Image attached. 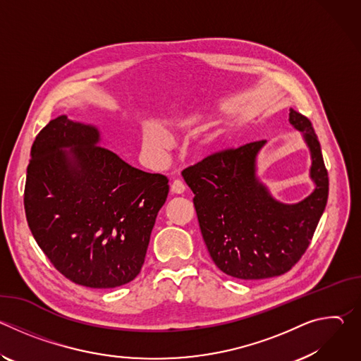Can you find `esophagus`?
Returning a JSON list of instances; mask_svg holds the SVG:
<instances>
[{
	"mask_svg": "<svg viewBox=\"0 0 361 361\" xmlns=\"http://www.w3.org/2000/svg\"><path fill=\"white\" fill-rule=\"evenodd\" d=\"M185 191V185L183 181L180 180H174L173 184H171V192L174 194H183Z\"/></svg>",
	"mask_w": 361,
	"mask_h": 361,
	"instance_id": "obj_1",
	"label": "esophagus"
}]
</instances>
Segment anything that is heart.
<instances>
[{"label":"heart","instance_id":"b5f03b06","mask_svg":"<svg viewBox=\"0 0 361 361\" xmlns=\"http://www.w3.org/2000/svg\"><path fill=\"white\" fill-rule=\"evenodd\" d=\"M205 126H207V116L201 111H191L170 121V128L180 133H197ZM213 141L217 142L216 148H220L223 145V141H219L217 137H214ZM142 144L151 152H163L169 148V141L166 135L152 128L142 130Z\"/></svg>","mask_w":361,"mask_h":361}]
</instances>
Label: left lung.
<instances>
[{"label": "left lung", "instance_id": "8db88e82", "mask_svg": "<svg viewBox=\"0 0 361 361\" xmlns=\"http://www.w3.org/2000/svg\"><path fill=\"white\" fill-rule=\"evenodd\" d=\"M288 121L310 148L316 184L297 204L274 200L255 176L266 140L214 152L183 171L204 243L216 266L231 277L262 280L287 273L305 252L326 209L329 174L312 121L293 109Z\"/></svg>", "mask_w": 361, "mask_h": 361}]
</instances>
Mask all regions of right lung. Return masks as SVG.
Returning a JSON list of instances; mask_svg holds the SVG:
<instances>
[{
	"label": "right lung",
	"instance_id": "right-lung-1",
	"mask_svg": "<svg viewBox=\"0 0 361 361\" xmlns=\"http://www.w3.org/2000/svg\"><path fill=\"white\" fill-rule=\"evenodd\" d=\"M98 142L94 126L51 120L31 147L24 209L37 244L64 277L114 288L141 271L169 180Z\"/></svg>",
	"mask_w": 361,
	"mask_h": 361
}]
</instances>
